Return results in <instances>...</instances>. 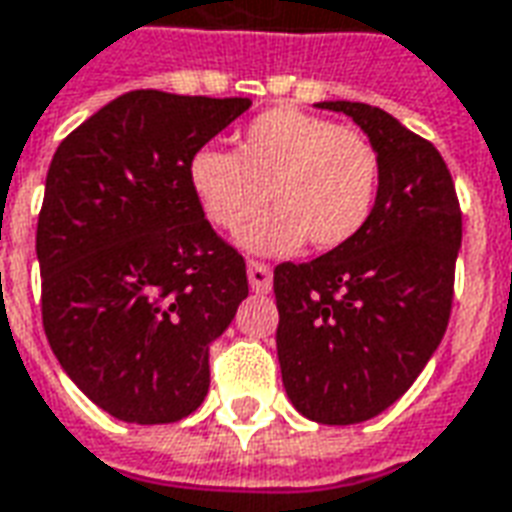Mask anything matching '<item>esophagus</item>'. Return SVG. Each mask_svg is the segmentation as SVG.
<instances>
[{"instance_id": "obj_1", "label": "esophagus", "mask_w": 512, "mask_h": 512, "mask_svg": "<svg viewBox=\"0 0 512 512\" xmlns=\"http://www.w3.org/2000/svg\"><path fill=\"white\" fill-rule=\"evenodd\" d=\"M248 281L253 292H270L273 290V270L264 262H248Z\"/></svg>"}]
</instances>
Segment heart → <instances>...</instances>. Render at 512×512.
Returning a JSON list of instances; mask_svg holds the SVG:
<instances>
[{
    "mask_svg": "<svg viewBox=\"0 0 512 512\" xmlns=\"http://www.w3.org/2000/svg\"><path fill=\"white\" fill-rule=\"evenodd\" d=\"M189 186L211 225L236 231L253 253H292L309 239L317 250L351 242L370 220L379 192V155L365 133L337 128L295 108L259 114L239 133L236 155L200 147Z\"/></svg>",
    "mask_w": 512,
    "mask_h": 512,
    "instance_id": "1",
    "label": "heart"
}]
</instances>
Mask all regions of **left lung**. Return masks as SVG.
<instances>
[{
	"label": "left lung",
	"instance_id": "1",
	"mask_svg": "<svg viewBox=\"0 0 512 512\" xmlns=\"http://www.w3.org/2000/svg\"><path fill=\"white\" fill-rule=\"evenodd\" d=\"M351 116L379 155L370 220L312 262L278 264V365L292 407L329 426L362 424L404 396L438 351L454 295L463 214L449 167L396 116L365 102Z\"/></svg>",
	"mask_w": 512,
	"mask_h": 512
}]
</instances>
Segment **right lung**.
<instances>
[{
    "label": "right lung",
    "instance_id": "obj_1",
    "mask_svg": "<svg viewBox=\"0 0 512 512\" xmlns=\"http://www.w3.org/2000/svg\"><path fill=\"white\" fill-rule=\"evenodd\" d=\"M248 108L130 91L49 164L35 234L44 331L66 376L125 424H172L203 404L211 343L248 298L245 259L189 186L192 155Z\"/></svg>",
    "mask_w": 512,
    "mask_h": 512
}]
</instances>
